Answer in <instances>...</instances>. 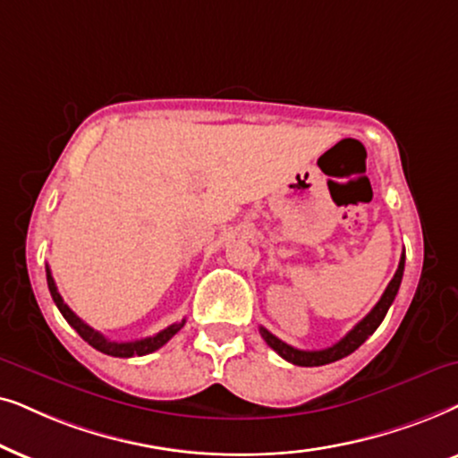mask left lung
<instances>
[{"mask_svg":"<svg viewBox=\"0 0 458 458\" xmlns=\"http://www.w3.org/2000/svg\"><path fill=\"white\" fill-rule=\"evenodd\" d=\"M404 259H406V255L402 253L398 270H395L392 283L387 284V289L381 295V300L377 301V306L370 310V312L364 316V318L358 322V325L353 327L344 339L337 341V344L331 345V347H327V350H314V352L297 350V347H293L289 344H284V341H280L276 335H272L264 327H259L261 337H264L266 344L270 345L272 350L278 353V356H283L286 362L297 364V367H322V364H331L335 360H341V358L350 356L352 352H356L358 347H360L364 341H367L370 335L377 331V327H379L383 318H386L389 306H392L395 295H398V289H400V283H402V274H404Z\"/></svg>","mask_w":458,"mask_h":458,"instance_id":"obj_1","label":"left lung"}]
</instances>
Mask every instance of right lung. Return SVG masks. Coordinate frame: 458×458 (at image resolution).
Here are the masks:
<instances>
[{
	"label": "right lung",
	"mask_w": 458,
	"mask_h": 458,
	"mask_svg": "<svg viewBox=\"0 0 458 458\" xmlns=\"http://www.w3.org/2000/svg\"><path fill=\"white\" fill-rule=\"evenodd\" d=\"M46 274H47V289H50L52 300H54V303H56V306H58L60 314L64 316V320L69 322V325H71L72 328H75V331H77L79 335H81V339L88 341V344H89L91 347H96L98 352L106 353V356H114V358L146 356V353L155 352V350H158V347L165 345L167 341L172 339L174 335L178 333L180 328L184 327V322H186V320L175 322V325L163 328L161 333L152 335V337H146V339L121 341V344H119V341H111V339H106L102 333L94 331V328H91L89 325H85V322H83L81 318H79V316H77L75 312H72V310H71L69 306H66L63 297H60V293H58V289H56V283H54L52 272H50V267H47V266H46Z\"/></svg>",
	"instance_id": "1"
}]
</instances>
